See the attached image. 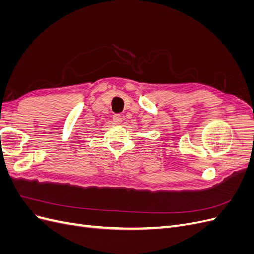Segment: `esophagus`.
<instances>
[{
    "label": "esophagus",
    "mask_w": 254,
    "mask_h": 254,
    "mask_svg": "<svg viewBox=\"0 0 254 254\" xmlns=\"http://www.w3.org/2000/svg\"><path fill=\"white\" fill-rule=\"evenodd\" d=\"M113 121H114V123H117V124H121L122 121H123V117L121 114H114L113 115Z\"/></svg>",
    "instance_id": "1"
}]
</instances>
